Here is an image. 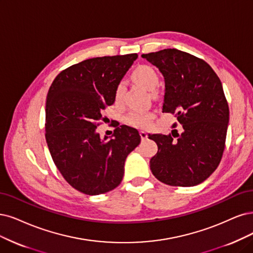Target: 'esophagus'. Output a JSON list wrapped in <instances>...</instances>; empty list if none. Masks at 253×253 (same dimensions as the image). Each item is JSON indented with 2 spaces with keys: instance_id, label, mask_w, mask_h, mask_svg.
Here are the masks:
<instances>
[{
  "instance_id": "1",
  "label": "esophagus",
  "mask_w": 253,
  "mask_h": 253,
  "mask_svg": "<svg viewBox=\"0 0 253 253\" xmlns=\"http://www.w3.org/2000/svg\"><path fill=\"white\" fill-rule=\"evenodd\" d=\"M139 135H141L142 139H146L148 137V134L146 131H144V130H142V131H139Z\"/></svg>"
}]
</instances>
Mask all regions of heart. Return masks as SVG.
Returning <instances> with one entry per match:
<instances>
[{"mask_svg":"<svg viewBox=\"0 0 253 253\" xmlns=\"http://www.w3.org/2000/svg\"><path fill=\"white\" fill-rule=\"evenodd\" d=\"M132 80L137 83L138 85L143 86L148 90H153L157 87L160 83V77H158L157 72L148 64H141L136 67L132 74ZM126 87L123 82H120L115 89V100L116 102H121L123 100ZM153 119V115L151 112L145 110H132L125 118V122L130 125L136 128H146L150 125Z\"/></svg>","mask_w":253,"mask_h":253,"instance_id":"1","label":"heart"}]
</instances>
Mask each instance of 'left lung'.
<instances>
[{
    "label": "left lung",
    "instance_id": "obj_1",
    "mask_svg": "<svg viewBox=\"0 0 253 253\" xmlns=\"http://www.w3.org/2000/svg\"><path fill=\"white\" fill-rule=\"evenodd\" d=\"M142 57L164 75L163 112L182 126L181 133L149 134L158 147L152 174L168 185H197L217 169L225 148L229 108L222 83L209 63L186 52L165 49Z\"/></svg>",
    "mask_w": 253,
    "mask_h": 253
}]
</instances>
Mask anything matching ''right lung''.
Instances as JSON below:
<instances>
[{"label": "right lung", "instance_id": "1", "mask_svg": "<svg viewBox=\"0 0 253 253\" xmlns=\"http://www.w3.org/2000/svg\"><path fill=\"white\" fill-rule=\"evenodd\" d=\"M137 54L83 60L60 72L45 102V141L53 162L67 182L86 195L116 189L124 176L128 154L141 143L136 129L114 126L101 138L102 112L114 104L115 89Z\"/></svg>", "mask_w": 253, "mask_h": 253}]
</instances>
